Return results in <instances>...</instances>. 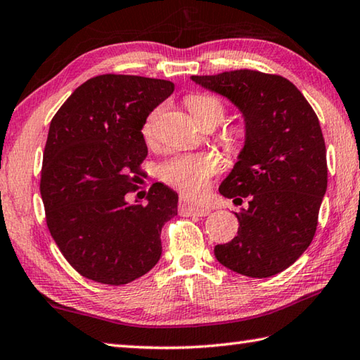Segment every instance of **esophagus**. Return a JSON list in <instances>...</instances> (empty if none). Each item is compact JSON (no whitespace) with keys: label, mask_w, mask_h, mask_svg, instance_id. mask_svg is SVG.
<instances>
[{"label":"esophagus","mask_w":360,"mask_h":360,"mask_svg":"<svg viewBox=\"0 0 360 360\" xmlns=\"http://www.w3.org/2000/svg\"><path fill=\"white\" fill-rule=\"evenodd\" d=\"M179 210H181V214L196 215V217H206V215L210 214V209L207 206H201V204L188 202L186 198L179 200Z\"/></svg>","instance_id":"34e87169"}]
</instances>
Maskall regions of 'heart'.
Wrapping results in <instances>:
<instances>
[{"label":"heart","instance_id":"b5f03b06","mask_svg":"<svg viewBox=\"0 0 360 360\" xmlns=\"http://www.w3.org/2000/svg\"><path fill=\"white\" fill-rule=\"evenodd\" d=\"M186 105L196 123L201 126H217L224 117V105L215 96L210 95H188ZM160 114V108L151 110L142 124V136L145 140L154 139L156 122ZM223 140L231 150H237L243 143L245 131L242 128H232L224 131ZM218 170V159L210 154H178L167 159L159 167L160 179L172 187L181 190L187 195H198L207 186V181Z\"/></svg>","mask_w":360,"mask_h":360}]
</instances>
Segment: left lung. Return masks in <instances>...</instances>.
Listing matches in <instances>:
<instances>
[{
  "instance_id": "1",
  "label": "left lung",
  "mask_w": 360,
  "mask_h": 360,
  "mask_svg": "<svg viewBox=\"0 0 360 360\" xmlns=\"http://www.w3.org/2000/svg\"><path fill=\"white\" fill-rule=\"evenodd\" d=\"M192 81L237 105L245 145L220 193L248 201L236 214L237 236L215 246L226 269L270 278L307 250L328 187L326 146L319 117L293 84L278 75L234 70Z\"/></svg>"
}]
</instances>
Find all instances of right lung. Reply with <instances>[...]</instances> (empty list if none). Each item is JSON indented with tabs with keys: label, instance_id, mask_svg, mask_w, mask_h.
I'll list each match as a JSON object with an SVG mask.
<instances>
[{
	"label": "right lung",
	"instance_id": "1",
	"mask_svg": "<svg viewBox=\"0 0 360 360\" xmlns=\"http://www.w3.org/2000/svg\"><path fill=\"white\" fill-rule=\"evenodd\" d=\"M173 90L165 79L100 75L51 120L40 195L56 245L84 278L122 285L159 262L160 231L178 215V193L154 184L146 204L126 195L137 190L148 154L145 118Z\"/></svg>",
	"mask_w": 360,
	"mask_h": 360
}]
</instances>
